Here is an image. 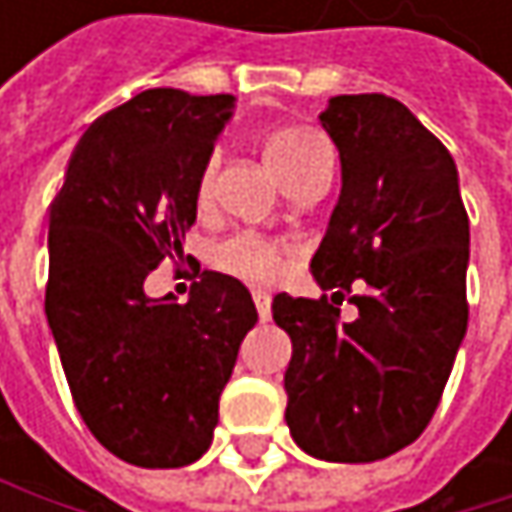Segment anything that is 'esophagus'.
I'll return each instance as SVG.
<instances>
[{
	"instance_id": "esophagus-1",
	"label": "esophagus",
	"mask_w": 512,
	"mask_h": 512,
	"mask_svg": "<svg viewBox=\"0 0 512 512\" xmlns=\"http://www.w3.org/2000/svg\"><path fill=\"white\" fill-rule=\"evenodd\" d=\"M252 296H255L257 317H260V320H263V323H266V320H269V317H272V296H269V293H266V290H255V293H252Z\"/></svg>"
}]
</instances>
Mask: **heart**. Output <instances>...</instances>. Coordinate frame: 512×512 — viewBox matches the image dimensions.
Returning a JSON list of instances; mask_svg holds the SVG:
<instances>
[{
	"label": "heart",
	"mask_w": 512,
	"mask_h": 512,
	"mask_svg": "<svg viewBox=\"0 0 512 512\" xmlns=\"http://www.w3.org/2000/svg\"><path fill=\"white\" fill-rule=\"evenodd\" d=\"M263 154H266L269 168L281 177V183L287 189H293L302 177H308L320 162L332 159V151L323 136H317L314 130L296 127V124H281V127L266 130ZM219 159H222L219 151H213L198 171V186H195L198 204H210V198H213ZM290 252L293 249L284 240H272V237H263L255 231H240L216 246V263L228 272H237L249 281L263 284V281H272L281 275Z\"/></svg>",
	"instance_id": "b5f03b06"
}]
</instances>
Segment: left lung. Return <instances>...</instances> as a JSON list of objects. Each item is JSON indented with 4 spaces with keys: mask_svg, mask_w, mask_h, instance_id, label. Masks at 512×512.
I'll return each instance as SVG.
<instances>
[{
    "mask_svg": "<svg viewBox=\"0 0 512 512\" xmlns=\"http://www.w3.org/2000/svg\"><path fill=\"white\" fill-rule=\"evenodd\" d=\"M320 121L344 180L311 260L332 299H272L293 341L284 418L317 460L373 462L412 445L442 400L468 326V213L454 156L400 100L341 94Z\"/></svg>",
    "mask_w": 512,
    "mask_h": 512,
    "instance_id": "left-lung-1",
    "label": "left lung"
}]
</instances>
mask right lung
<instances>
[{"instance_id":"add662e5","label":"right lung","mask_w":512,"mask_h":512,"mask_svg":"<svg viewBox=\"0 0 512 512\" xmlns=\"http://www.w3.org/2000/svg\"><path fill=\"white\" fill-rule=\"evenodd\" d=\"M231 106V94H136L85 130L50 204L52 338L85 427L130 465L180 468L210 448L257 323L246 284L210 269L183 305L145 296L156 266L183 255L198 171Z\"/></svg>"}]
</instances>
